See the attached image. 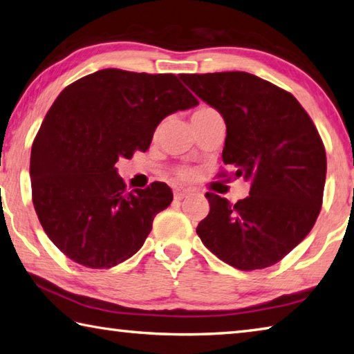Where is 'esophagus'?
<instances>
[{"mask_svg": "<svg viewBox=\"0 0 354 354\" xmlns=\"http://www.w3.org/2000/svg\"><path fill=\"white\" fill-rule=\"evenodd\" d=\"M175 199L176 201H181V199H184L185 196H189L190 195V190L189 189H183V187H178V189H175Z\"/></svg>", "mask_w": 354, "mask_h": 354, "instance_id": "1", "label": "esophagus"}]
</instances>
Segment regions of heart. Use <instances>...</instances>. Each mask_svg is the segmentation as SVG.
Instances as JSON below:
<instances>
[{
    "mask_svg": "<svg viewBox=\"0 0 354 354\" xmlns=\"http://www.w3.org/2000/svg\"><path fill=\"white\" fill-rule=\"evenodd\" d=\"M207 110H210V108H199V110H196L194 114H198V113H203V111H207ZM179 175L181 176H187L189 175V170H185V169H183V170H179Z\"/></svg>",
    "mask_w": 354,
    "mask_h": 354,
    "instance_id": "b5f03b06",
    "label": "heart"
}]
</instances>
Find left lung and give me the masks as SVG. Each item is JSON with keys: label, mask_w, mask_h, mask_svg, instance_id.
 <instances>
[{"label": "left lung", "mask_w": 354, "mask_h": 354, "mask_svg": "<svg viewBox=\"0 0 354 354\" xmlns=\"http://www.w3.org/2000/svg\"><path fill=\"white\" fill-rule=\"evenodd\" d=\"M179 79L223 115V162L250 181L249 196L235 204L207 192L210 212L196 234L241 271L275 265L310 234L322 207L326 155L316 125L291 93L254 74Z\"/></svg>", "instance_id": "obj_1"}]
</instances>
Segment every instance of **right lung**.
<instances>
[{
  "label": "right lung",
  "mask_w": 354,
  "mask_h": 354,
  "mask_svg": "<svg viewBox=\"0 0 354 354\" xmlns=\"http://www.w3.org/2000/svg\"><path fill=\"white\" fill-rule=\"evenodd\" d=\"M198 100L173 74L102 69L55 99L30 151L32 201L71 260L108 269L142 248L173 194L164 183L127 190L119 158L147 151L160 120Z\"/></svg>",
  "instance_id": "obj_1"
}]
</instances>
